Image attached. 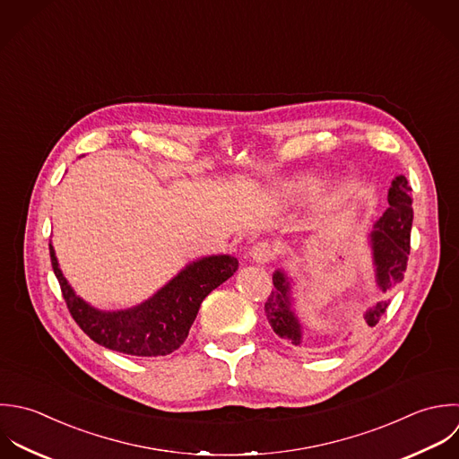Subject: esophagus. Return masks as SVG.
Instances as JSON below:
<instances>
[{"instance_id":"34e87169","label":"esophagus","mask_w":459,"mask_h":459,"mask_svg":"<svg viewBox=\"0 0 459 459\" xmlns=\"http://www.w3.org/2000/svg\"><path fill=\"white\" fill-rule=\"evenodd\" d=\"M250 257L257 264H266L275 259V248L268 241H259L250 248Z\"/></svg>"}]
</instances>
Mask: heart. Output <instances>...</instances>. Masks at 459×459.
Returning <instances> with one entry per match:
<instances>
[{"instance_id":"obj_1","label":"heart","mask_w":459,"mask_h":459,"mask_svg":"<svg viewBox=\"0 0 459 459\" xmlns=\"http://www.w3.org/2000/svg\"><path fill=\"white\" fill-rule=\"evenodd\" d=\"M313 187V180L311 178H300V180H295L290 184V189L293 193H302L306 189H311Z\"/></svg>"}]
</instances>
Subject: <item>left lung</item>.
Segmentation results:
<instances>
[{
    "instance_id": "8db88e82",
    "label": "left lung",
    "mask_w": 459,
    "mask_h": 459,
    "mask_svg": "<svg viewBox=\"0 0 459 459\" xmlns=\"http://www.w3.org/2000/svg\"><path fill=\"white\" fill-rule=\"evenodd\" d=\"M390 207L376 221L374 230L370 232V245L374 254L376 266V282L383 293L394 291V288L403 282L404 272L408 266L410 241H411V225H413V200L411 187L404 175L394 178L388 191ZM273 286L270 299L264 304V313L273 333L284 342L302 347L304 333L302 325L291 309V288L288 277L279 270L273 273ZM390 300L377 302L372 309L367 311L365 320L374 327L379 318L385 315Z\"/></svg>"
}]
</instances>
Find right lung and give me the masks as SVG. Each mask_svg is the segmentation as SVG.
I'll use <instances>...</instances> for the list:
<instances>
[{"mask_svg":"<svg viewBox=\"0 0 459 459\" xmlns=\"http://www.w3.org/2000/svg\"><path fill=\"white\" fill-rule=\"evenodd\" d=\"M49 257L78 327L98 345L139 358L168 356L177 351L186 342L204 299L238 270V259L232 255L202 257L143 304L123 311H100L74 295L58 268L51 243Z\"/></svg>","mask_w":459,"mask_h":459,"instance_id":"obj_1","label":"right lung"}]
</instances>
